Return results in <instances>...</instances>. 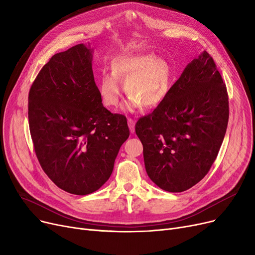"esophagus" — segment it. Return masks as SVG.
Masks as SVG:
<instances>
[{"label": "esophagus", "instance_id": "1", "mask_svg": "<svg viewBox=\"0 0 255 255\" xmlns=\"http://www.w3.org/2000/svg\"><path fill=\"white\" fill-rule=\"evenodd\" d=\"M128 126H129V129H130V132L131 133H134V131H135V122H134V120H133V119H128Z\"/></svg>", "mask_w": 255, "mask_h": 255}]
</instances>
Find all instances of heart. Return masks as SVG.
Returning <instances> with one entry per match:
<instances>
[{"label": "heart", "mask_w": 255, "mask_h": 255, "mask_svg": "<svg viewBox=\"0 0 255 255\" xmlns=\"http://www.w3.org/2000/svg\"><path fill=\"white\" fill-rule=\"evenodd\" d=\"M173 72L170 64L153 53H138L117 57L112 61V71H102L98 93L106 106H116L121 96L119 79L124 80V90L129 96L125 110L133 112L154 109L167 97L172 86Z\"/></svg>", "instance_id": "b5f03b06"}]
</instances>
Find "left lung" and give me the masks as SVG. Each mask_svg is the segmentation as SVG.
Instances as JSON below:
<instances>
[{
  "label": "left lung",
  "mask_w": 255,
  "mask_h": 255,
  "mask_svg": "<svg viewBox=\"0 0 255 255\" xmlns=\"http://www.w3.org/2000/svg\"><path fill=\"white\" fill-rule=\"evenodd\" d=\"M229 116L226 86L204 51L186 66L164 101L135 125L149 178L168 192L185 191L204 179L220 150Z\"/></svg>",
  "instance_id": "left-lung-1"
}]
</instances>
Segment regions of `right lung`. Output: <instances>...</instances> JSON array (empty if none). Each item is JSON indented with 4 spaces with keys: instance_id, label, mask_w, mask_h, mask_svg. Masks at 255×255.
I'll use <instances>...</instances> for the list:
<instances>
[{
    "instance_id": "obj_1",
    "label": "right lung",
    "mask_w": 255,
    "mask_h": 255,
    "mask_svg": "<svg viewBox=\"0 0 255 255\" xmlns=\"http://www.w3.org/2000/svg\"><path fill=\"white\" fill-rule=\"evenodd\" d=\"M93 49L77 44L56 53L29 93V126L38 161L59 188L76 195L110 179L127 119L102 104L92 69Z\"/></svg>"
}]
</instances>
